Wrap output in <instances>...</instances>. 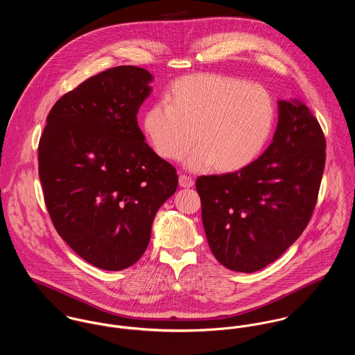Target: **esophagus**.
<instances>
[{
    "label": "esophagus",
    "mask_w": 355,
    "mask_h": 355,
    "mask_svg": "<svg viewBox=\"0 0 355 355\" xmlns=\"http://www.w3.org/2000/svg\"><path fill=\"white\" fill-rule=\"evenodd\" d=\"M179 184H180L182 187H184V189H189V187H193L194 180H193L191 176H187V175L180 173V175H179Z\"/></svg>",
    "instance_id": "obj_1"
}]
</instances>
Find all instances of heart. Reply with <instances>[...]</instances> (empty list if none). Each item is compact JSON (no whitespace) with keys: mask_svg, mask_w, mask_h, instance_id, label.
I'll return each instance as SVG.
<instances>
[{"mask_svg":"<svg viewBox=\"0 0 355 355\" xmlns=\"http://www.w3.org/2000/svg\"><path fill=\"white\" fill-rule=\"evenodd\" d=\"M165 103L145 112L144 130L162 158L186 159L187 168L216 165L231 172L249 165L263 149L275 123V103L257 83L220 73H194L175 80Z\"/></svg>","mask_w":355,"mask_h":355,"instance_id":"obj_1","label":"heart"}]
</instances>
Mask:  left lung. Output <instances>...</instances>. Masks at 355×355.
Listing matches in <instances>:
<instances>
[{
  "label": "left lung",
  "instance_id": "8db88e82",
  "mask_svg": "<svg viewBox=\"0 0 355 355\" xmlns=\"http://www.w3.org/2000/svg\"><path fill=\"white\" fill-rule=\"evenodd\" d=\"M325 166V137L310 109L279 101L272 144L242 169L196 182L216 259L252 273L276 261L304 232Z\"/></svg>",
  "mask_w": 355,
  "mask_h": 355
}]
</instances>
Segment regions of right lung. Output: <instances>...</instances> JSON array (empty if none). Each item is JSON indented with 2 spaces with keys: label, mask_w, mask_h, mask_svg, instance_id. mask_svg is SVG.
<instances>
[{
  "label": "right lung",
  "mask_w": 355,
  "mask_h": 355,
  "mask_svg": "<svg viewBox=\"0 0 355 355\" xmlns=\"http://www.w3.org/2000/svg\"><path fill=\"white\" fill-rule=\"evenodd\" d=\"M152 79L134 65L89 78L53 105L38 145L55 231L105 270L142 257L157 210L178 189L175 166L153 152L137 121Z\"/></svg>",
  "instance_id": "right-lung-1"
}]
</instances>
